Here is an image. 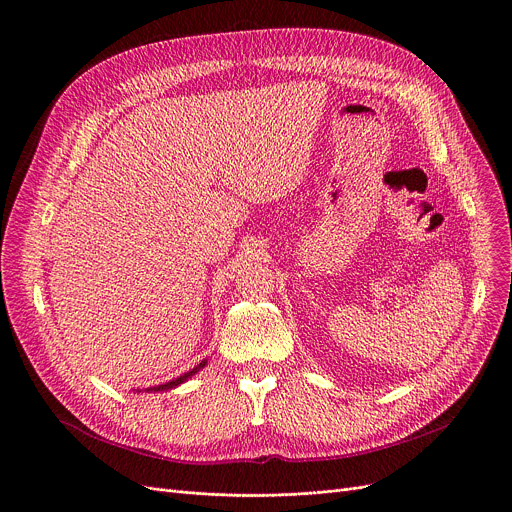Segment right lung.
Wrapping results in <instances>:
<instances>
[{"mask_svg":"<svg viewBox=\"0 0 512 512\" xmlns=\"http://www.w3.org/2000/svg\"><path fill=\"white\" fill-rule=\"evenodd\" d=\"M205 364H207V360H203L199 366H195L191 372H187V374H183V376H179L177 380H173V382H166V384H160V386H154V388H148L146 392H164V390H173V388H177V386H181L183 382H187L191 376H195L199 370H203L205 368Z\"/></svg>","mask_w":512,"mask_h":512,"instance_id":"add662e5","label":"right lung"}]
</instances>
